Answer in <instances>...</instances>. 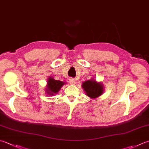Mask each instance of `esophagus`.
<instances>
[{
	"label": "esophagus",
	"instance_id": "obj_1",
	"mask_svg": "<svg viewBox=\"0 0 149 149\" xmlns=\"http://www.w3.org/2000/svg\"><path fill=\"white\" fill-rule=\"evenodd\" d=\"M69 83H70V84H75V80L74 79L70 78L69 79Z\"/></svg>",
	"mask_w": 149,
	"mask_h": 149
}]
</instances>
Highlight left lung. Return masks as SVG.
Wrapping results in <instances>:
<instances>
[{
	"label": "left lung",
	"instance_id": "1",
	"mask_svg": "<svg viewBox=\"0 0 149 149\" xmlns=\"http://www.w3.org/2000/svg\"><path fill=\"white\" fill-rule=\"evenodd\" d=\"M82 87L86 95L91 99L100 96L103 92V86L101 83L96 82L95 79L87 80L82 84Z\"/></svg>",
	"mask_w": 149,
	"mask_h": 149
}]
</instances>
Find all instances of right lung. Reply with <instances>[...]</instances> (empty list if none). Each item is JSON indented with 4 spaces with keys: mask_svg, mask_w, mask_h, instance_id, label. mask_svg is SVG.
Segmentation results:
<instances>
[{
    "mask_svg": "<svg viewBox=\"0 0 149 149\" xmlns=\"http://www.w3.org/2000/svg\"><path fill=\"white\" fill-rule=\"evenodd\" d=\"M47 88H46V93L49 95H54L57 94L61 87L65 84V83L63 81L55 80L53 77H49L47 82Z\"/></svg>",
    "mask_w": 149,
    "mask_h": 149,
    "instance_id": "1",
    "label": "right lung"
}]
</instances>
